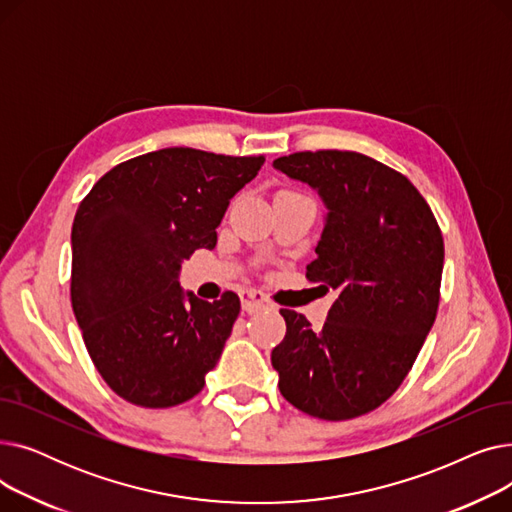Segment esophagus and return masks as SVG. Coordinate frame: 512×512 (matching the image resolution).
I'll return each instance as SVG.
<instances>
[{
  "label": "esophagus",
  "instance_id": "34e87169",
  "mask_svg": "<svg viewBox=\"0 0 512 512\" xmlns=\"http://www.w3.org/2000/svg\"><path fill=\"white\" fill-rule=\"evenodd\" d=\"M240 301H242V309H245L247 313H255L259 309H263L267 305V297L261 292V290H255V288H247L240 292Z\"/></svg>",
  "mask_w": 512,
  "mask_h": 512
}]
</instances>
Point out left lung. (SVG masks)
Segmentation results:
<instances>
[{"label": "left lung", "mask_w": 512, "mask_h": 512, "mask_svg": "<svg viewBox=\"0 0 512 512\" xmlns=\"http://www.w3.org/2000/svg\"><path fill=\"white\" fill-rule=\"evenodd\" d=\"M274 168L307 182L328 207L307 280L338 290L326 324L280 309L272 351L282 396L299 411L344 421L386 402L434 326L444 240L413 182L357 151H299Z\"/></svg>", "instance_id": "left-lung-1"}]
</instances>
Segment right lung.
Instances as JSON below:
<instances>
[{
	"label": "right lung",
	"instance_id": "right-lung-1",
	"mask_svg": "<svg viewBox=\"0 0 512 512\" xmlns=\"http://www.w3.org/2000/svg\"><path fill=\"white\" fill-rule=\"evenodd\" d=\"M263 161L168 147L122 161L80 201L74 317L101 378L132 405L168 409L191 400L220 361L238 294L201 301L182 292L178 272L182 259L215 247L230 199Z\"/></svg>",
	"mask_w": 512,
	"mask_h": 512
}]
</instances>
